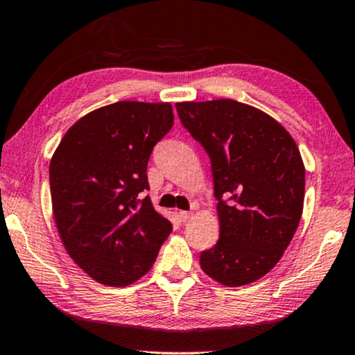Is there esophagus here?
<instances>
[{"instance_id":"esophagus-1","label":"esophagus","mask_w":355,"mask_h":355,"mask_svg":"<svg viewBox=\"0 0 355 355\" xmlns=\"http://www.w3.org/2000/svg\"><path fill=\"white\" fill-rule=\"evenodd\" d=\"M179 216H181V219L184 220V223H186V220H189L190 218H192L193 213L192 211H181V213H179Z\"/></svg>"}]
</instances>
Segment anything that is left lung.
Instances as JSON below:
<instances>
[{
    "label": "left lung",
    "instance_id": "8db88e82",
    "mask_svg": "<svg viewBox=\"0 0 355 355\" xmlns=\"http://www.w3.org/2000/svg\"><path fill=\"white\" fill-rule=\"evenodd\" d=\"M176 110L209 155L218 198L219 240L200 266L220 285H248L279 263L300 224V148L279 121L237 101L178 102Z\"/></svg>",
    "mask_w": 355,
    "mask_h": 355
}]
</instances>
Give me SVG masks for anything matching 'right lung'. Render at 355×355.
Listing matches in <instances>:
<instances>
[{
    "mask_svg": "<svg viewBox=\"0 0 355 355\" xmlns=\"http://www.w3.org/2000/svg\"><path fill=\"white\" fill-rule=\"evenodd\" d=\"M173 123L169 102H115L80 118L51 158L58 232L70 258L99 284L139 280L171 234V223L141 193L148 190L153 147Z\"/></svg>",
    "mask_w": 355,
    "mask_h": 355,
    "instance_id": "add662e5",
    "label": "right lung"
}]
</instances>
